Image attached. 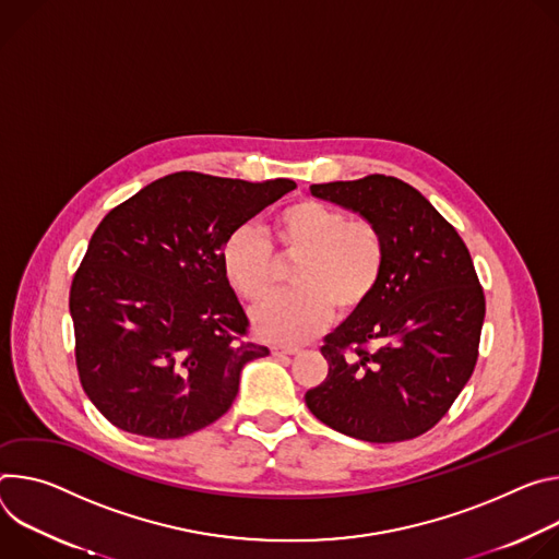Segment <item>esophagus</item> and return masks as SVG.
<instances>
[{
  "label": "esophagus",
  "mask_w": 559,
  "mask_h": 559,
  "mask_svg": "<svg viewBox=\"0 0 559 559\" xmlns=\"http://www.w3.org/2000/svg\"><path fill=\"white\" fill-rule=\"evenodd\" d=\"M271 353L275 357H284V355H295L297 348H290V346H271Z\"/></svg>",
  "instance_id": "obj_1"
}]
</instances>
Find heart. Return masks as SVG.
<instances>
[{"label": "heart", "mask_w": 559, "mask_h": 559, "mask_svg": "<svg viewBox=\"0 0 559 559\" xmlns=\"http://www.w3.org/2000/svg\"><path fill=\"white\" fill-rule=\"evenodd\" d=\"M271 233L277 255L299 262L290 273L295 290L266 299L251 316L262 340L304 344L324 331L335 306L340 313H355L376 295L386 269V239L378 224L318 200H299L275 213ZM222 269L248 301L266 297L277 277L271 243L248 224L226 237Z\"/></svg>", "instance_id": "heart-1"}]
</instances>
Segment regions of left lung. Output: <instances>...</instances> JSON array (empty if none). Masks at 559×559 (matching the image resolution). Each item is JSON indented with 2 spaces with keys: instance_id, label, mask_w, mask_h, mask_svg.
Masks as SVG:
<instances>
[{
  "instance_id": "1",
  "label": "left lung",
  "mask_w": 559,
  "mask_h": 559,
  "mask_svg": "<svg viewBox=\"0 0 559 559\" xmlns=\"http://www.w3.org/2000/svg\"><path fill=\"white\" fill-rule=\"evenodd\" d=\"M311 195L378 224L386 269L376 295L324 337L329 376L306 406L355 440H413L447 415L477 361L486 301L468 248L397 177L313 183Z\"/></svg>"
}]
</instances>
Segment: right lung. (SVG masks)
<instances>
[{
    "mask_svg": "<svg viewBox=\"0 0 559 559\" xmlns=\"http://www.w3.org/2000/svg\"><path fill=\"white\" fill-rule=\"evenodd\" d=\"M295 189L173 173L112 209L71 286L80 382L117 428L175 440L219 419L269 348L222 269L226 237Z\"/></svg>",
    "mask_w": 559,
    "mask_h": 559,
    "instance_id": "right-lung-1",
    "label": "right lung"
}]
</instances>
